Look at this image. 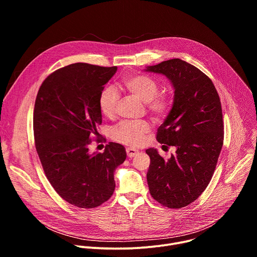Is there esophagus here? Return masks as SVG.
<instances>
[{"instance_id": "1", "label": "esophagus", "mask_w": 257, "mask_h": 257, "mask_svg": "<svg viewBox=\"0 0 257 257\" xmlns=\"http://www.w3.org/2000/svg\"><path fill=\"white\" fill-rule=\"evenodd\" d=\"M126 153H127L128 158H133V157H135L139 152L136 151V150H133V149L128 148V149H126Z\"/></svg>"}]
</instances>
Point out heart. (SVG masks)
Returning <instances> with one entry per match:
<instances>
[{
    "mask_svg": "<svg viewBox=\"0 0 257 257\" xmlns=\"http://www.w3.org/2000/svg\"><path fill=\"white\" fill-rule=\"evenodd\" d=\"M121 85L144 101L146 108L154 116L163 117L170 111L173 103L171 95L165 92L159 93V85L153 78L145 75H128L123 77ZM118 101V91L112 86L104 87L98 97L101 114L107 118H113L116 114ZM150 129L151 125L148 121H124L114 128L113 139L129 146H139Z\"/></svg>",
    "mask_w": 257,
    "mask_h": 257,
    "instance_id": "heart-1",
    "label": "heart"
}]
</instances>
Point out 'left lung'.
I'll return each instance as SVG.
<instances>
[{"label": "left lung", "instance_id": "1", "mask_svg": "<svg viewBox=\"0 0 257 257\" xmlns=\"http://www.w3.org/2000/svg\"><path fill=\"white\" fill-rule=\"evenodd\" d=\"M145 71L165 75L175 90L157 140L177 151L165 160L157 150H146L151 158L146 175L150 192L162 205L181 208L196 200L212 178L224 142L221 100L212 81L183 60L164 61Z\"/></svg>", "mask_w": 257, "mask_h": 257}]
</instances>
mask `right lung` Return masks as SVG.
<instances>
[{"label":"right lung","mask_w":257,"mask_h":257,"mask_svg":"<svg viewBox=\"0 0 257 257\" xmlns=\"http://www.w3.org/2000/svg\"><path fill=\"white\" fill-rule=\"evenodd\" d=\"M116 71V66L71 64L49 75L36 95L33 133L43 169L56 192L80 208L109 199L114 173L126 160L125 148L115 142L103 153L88 152L101 124L100 91Z\"/></svg>","instance_id":"obj_1"}]
</instances>
